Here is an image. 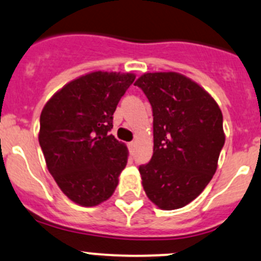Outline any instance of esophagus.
<instances>
[{
  "instance_id": "esophagus-1",
  "label": "esophagus",
  "mask_w": 261,
  "mask_h": 261,
  "mask_svg": "<svg viewBox=\"0 0 261 261\" xmlns=\"http://www.w3.org/2000/svg\"><path fill=\"white\" fill-rule=\"evenodd\" d=\"M128 147H129L130 152L133 153V152H134V148H136V142H130V143H128Z\"/></svg>"
}]
</instances>
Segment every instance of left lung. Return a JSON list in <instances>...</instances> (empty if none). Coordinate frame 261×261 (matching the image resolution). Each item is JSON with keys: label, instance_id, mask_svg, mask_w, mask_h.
<instances>
[{"label": "left lung", "instance_id": "left-lung-1", "mask_svg": "<svg viewBox=\"0 0 261 261\" xmlns=\"http://www.w3.org/2000/svg\"><path fill=\"white\" fill-rule=\"evenodd\" d=\"M134 85L153 109V156L139 167L144 192L158 208H183L217 172L223 114L203 87L176 72L144 73Z\"/></svg>", "mask_w": 261, "mask_h": 261}]
</instances>
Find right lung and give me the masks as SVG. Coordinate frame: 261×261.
Returning a JSON list of instances; mask_svg holds the SVG:
<instances>
[{
	"instance_id": "right-lung-1",
	"label": "right lung",
	"mask_w": 261,
	"mask_h": 261,
	"mask_svg": "<svg viewBox=\"0 0 261 261\" xmlns=\"http://www.w3.org/2000/svg\"><path fill=\"white\" fill-rule=\"evenodd\" d=\"M134 80L133 73L91 72L63 86L42 109L38 141L47 169L78 205L96 206L118 186L128 149L108 132Z\"/></svg>"
}]
</instances>
